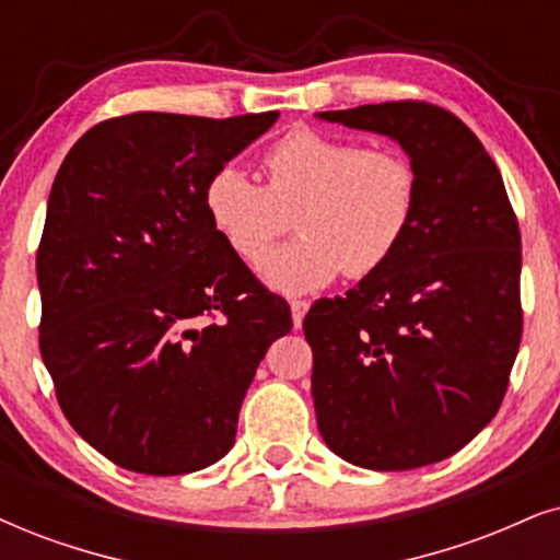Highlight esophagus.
Segmentation results:
<instances>
[{"mask_svg":"<svg viewBox=\"0 0 560 560\" xmlns=\"http://www.w3.org/2000/svg\"><path fill=\"white\" fill-rule=\"evenodd\" d=\"M289 307H292V323H294V328H302V320H304V315H307L310 302L294 300L292 304H289Z\"/></svg>","mask_w":560,"mask_h":560,"instance_id":"obj_1","label":"esophagus"}]
</instances>
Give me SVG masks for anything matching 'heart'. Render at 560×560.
<instances>
[{
    "label": "heart",
    "mask_w": 560,
    "mask_h": 560,
    "mask_svg": "<svg viewBox=\"0 0 560 560\" xmlns=\"http://www.w3.org/2000/svg\"><path fill=\"white\" fill-rule=\"evenodd\" d=\"M266 186L243 167L222 165L203 188L211 228L235 256L258 264L295 214L301 235L260 264V279L281 294H310L336 276H370L395 256L416 214L419 178L393 147L294 129L264 158Z\"/></svg>",
    "instance_id": "obj_1"
}]
</instances>
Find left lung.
<instances>
[{"label":"left lung","instance_id":"left-lung-1","mask_svg":"<svg viewBox=\"0 0 560 560\" xmlns=\"http://www.w3.org/2000/svg\"><path fill=\"white\" fill-rule=\"evenodd\" d=\"M393 139L419 178L380 271L304 317L323 442L366 470L463 450L504 400L522 338V243L497 162L450 110L400 101L315 113Z\"/></svg>","mask_w":560,"mask_h":560}]
</instances>
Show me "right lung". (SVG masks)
Segmentation results:
<instances>
[{
  "instance_id": "add662e5",
  "label": "right lung",
  "mask_w": 560,
  "mask_h": 560,
  "mask_svg": "<svg viewBox=\"0 0 560 560\" xmlns=\"http://www.w3.org/2000/svg\"><path fill=\"white\" fill-rule=\"evenodd\" d=\"M276 118L131 113L92 126L56 173L40 357L67 421L126 470L183 476L228 455L260 359L292 330L203 209L211 173Z\"/></svg>"
}]
</instances>
